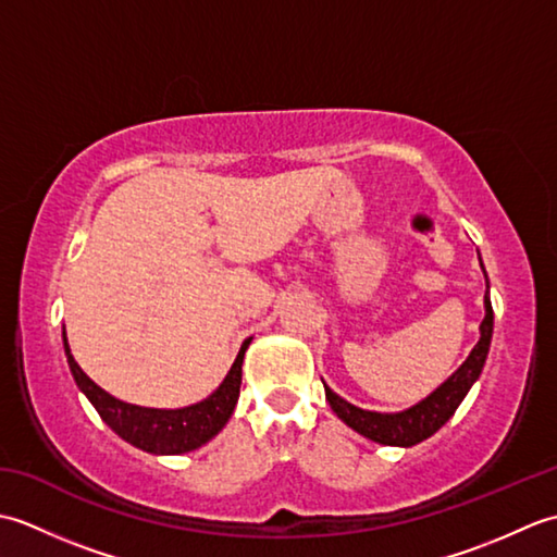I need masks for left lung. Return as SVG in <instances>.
Here are the masks:
<instances>
[{"label": "left lung", "instance_id": "8db88e82", "mask_svg": "<svg viewBox=\"0 0 557 557\" xmlns=\"http://www.w3.org/2000/svg\"><path fill=\"white\" fill-rule=\"evenodd\" d=\"M481 270H483V263H481ZM483 275H486V270H483ZM483 309H486V315H483L481 327H479L481 337L474 345V349L469 351L465 363H461L445 383L437 385L429 397H423L413 407L401 409V411H389V413L361 409L357 405H351V401L342 399L323 383L327 405L333 407V411L349 425L351 431L369 437L373 443L393 445V447H411L425 441V437H431L435 431H441L449 421V417L457 411V407L461 405V399L467 397L471 385L479 381L483 363L488 359L491 337H493V306L488 297V275H486V297H483Z\"/></svg>", "mask_w": 557, "mask_h": 557}]
</instances>
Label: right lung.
<instances>
[{"mask_svg": "<svg viewBox=\"0 0 557 557\" xmlns=\"http://www.w3.org/2000/svg\"><path fill=\"white\" fill-rule=\"evenodd\" d=\"M62 339L69 369L78 389L88 397L90 405L100 413V419L108 423L122 441L132 443L134 447L150 455H184L212 441V437L224 429V423L230 421L236 407V399H239L244 354L253 337L244 339L230 373L224 375V381L220 383L215 393H210L206 399L196 401V405L180 409L138 407L104 393L98 383H92L90 377L81 371L76 359L71 357L66 330H62Z\"/></svg>", "mask_w": 557, "mask_h": 557, "instance_id": "obj_1", "label": "right lung"}]
</instances>
